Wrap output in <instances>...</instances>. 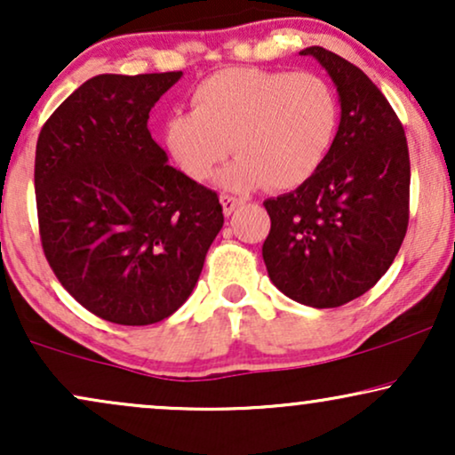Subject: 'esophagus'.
Here are the masks:
<instances>
[{
    "instance_id": "1",
    "label": "esophagus",
    "mask_w": 455,
    "mask_h": 455,
    "mask_svg": "<svg viewBox=\"0 0 455 455\" xmlns=\"http://www.w3.org/2000/svg\"><path fill=\"white\" fill-rule=\"evenodd\" d=\"M220 204H222V210H224V216H231L235 210L241 205V199L237 197H231V195H222L220 197Z\"/></svg>"
}]
</instances>
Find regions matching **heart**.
<instances>
[{"instance_id": "b5f03b06", "label": "heart", "mask_w": 455, "mask_h": 455, "mask_svg": "<svg viewBox=\"0 0 455 455\" xmlns=\"http://www.w3.org/2000/svg\"><path fill=\"white\" fill-rule=\"evenodd\" d=\"M191 100L193 113L165 124V145L197 182L233 147L237 157L218 176L228 191L304 185L325 161L340 122L336 92L313 73L227 68L204 79Z\"/></svg>"}]
</instances>
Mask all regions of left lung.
Listing matches in <instances>:
<instances>
[{"label":"left lung","instance_id":"obj_1","mask_svg":"<svg viewBox=\"0 0 455 455\" xmlns=\"http://www.w3.org/2000/svg\"><path fill=\"white\" fill-rule=\"evenodd\" d=\"M325 68L340 125L321 168L296 191L264 201L268 277L291 300L336 308L380 281L410 220V151L403 125L367 75L333 52H300Z\"/></svg>","mask_w":455,"mask_h":455}]
</instances>
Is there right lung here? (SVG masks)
<instances>
[{
    "mask_svg": "<svg viewBox=\"0 0 455 455\" xmlns=\"http://www.w3.org/2000/svg\"><path fill=\"white\" fill-rule=\"evenodd\" d=\"M180 77L96 75L37 138L44 254L68 294L111 323L176 313L224 224L218 195L172 168L148 132L155 102Z\"/></svg>",
    "mask_w": 455,
    "mask_h": 455,
    "instance_id": "add662e5",
    "label": "right lung"
}]
</instances>
